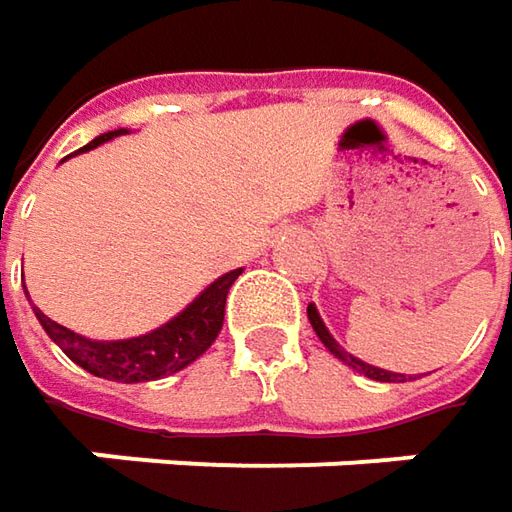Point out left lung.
Masks as SVG:
<instances>
[{
    "mask_svg": "<svg viewBox=\"0 0 512 512\" xmlns=\"http://www.w3.org/2000/svg\"><path fill=\"white\" fill-rule=\"evenodd\" d=\"M309 320H311V328L317 331V337H320V343L326 345L328 351L337 357V360H343L345 365H351L354 371H360V374H365L368 379H377V382H405V374H394V371H385V368H377V365H368V362L357 360L354 354H348L343 345L337 343L331 334H328L326 323L320 320V314H317V309H314V303H309ZM411 379V377H408Z\"/></svg>",
    "mask_w": 512,
    "mask_h": 512,
    "instance_id": "left-lung-1",
    "label": "left lung"
}]
</instances>
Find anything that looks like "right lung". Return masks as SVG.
<instances>
[{
	"instance_id": "right-lung-1",
	"label": "right lung",
	"mask_w": 512,
	"mask_h": 512,
	"mask_svg": "<svg viewBox=\"0 0 512 512\" xmlns=\"http://www.w3.org/2000/svg\"><path fill=\"white\" fill-rule=\"evenodd\" d=\"M124 133L127 130L98 135L79 152L96 150L98 144ZM240 272L243 269L226 272L215 283H209L178 317H172L169 323L155 328L150 334L130 337V340H87L76 331L53 323L36 306H33V311H36V320L47 331V337L84 371H90L96 377L113 379V382H150V379L169 377V374L181 371L215 343V337L221 334L223 326L226 294L232 289V283L238 280Z\"/></svg>"
}]
</instances>
